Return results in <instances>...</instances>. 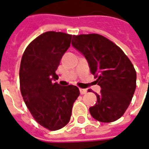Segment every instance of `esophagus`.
Returning <instances> with one entry per match:
<instances>
[{
    "label": "esophagus",
    "instance_id": "1",
    "mask_svg": "<svg viewBox=\"0 0 149 149\" xmlns=\"http://www.w3.org/2000/svg\"><path fill=\"white\" fill-rule=\"evenodd\" d=\"M80 92L81 95H84L87 93V90L86 89H83V88H80Z\"/></svg>",
    "mask_w": 149,
    "mask_h": 149
}]
</instances>
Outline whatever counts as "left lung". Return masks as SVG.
Masks as SVG:
<instances>
[{
  "mask_svg": "<svg viewBox=\"0 0 149 149\" xmlns=\"http://www.w3.org/2000/svg\"><path fill=\"white\" fill-rule=\"evenodd\" d=\"M72 44L84 55L102 88L96 93V103L89 108L91 115L102 122L119 119L136 89V73L130 60L116 44L98 34L73 35Z\"/></svg>",
  "mask_w": 149,
  "mask_h": 149,
  "instance_id": "8db88e82",
  "label": "left lung"
}]
</instances>
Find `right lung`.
Returning <instances> with one entry per match:
<instances>
[{"instance_id": "add662e5", "label": "right lung", "mask_w": 149, "mask_h": 149, "mask_svg": "<svg viewBox=\"0 0 149 149\" xmlns=\"http://www.w3.org/2000/svg\"><path fill=\"white\" fill-rule=\"evenodd\" d=\"M72 35L47 31L28 45L19 67L20 91L34 119L49 130L69 123L73 103L80 95L77 86H61L56 70L70 47Z\"/></svg>"}]
</instances>
